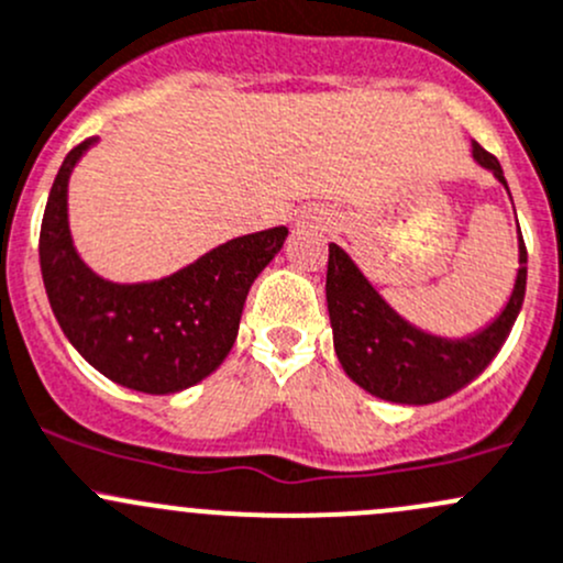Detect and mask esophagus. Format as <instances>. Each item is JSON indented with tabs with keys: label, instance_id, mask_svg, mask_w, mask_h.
<instances>
[{
	"label": "esophagus",
	"instance_id": "obj_1",
	"mask_svg": "<svg viewBox=\"0 0 563 563\" xmlns=\"http://www.w3.org/2000/svg\"><path fill=\"white\" fill-rule=\"evenodd\" d=\"M297 227L299 229H329L331 227V218L323 216V212L307 210V212H301V216H299Z\"/></svg>",
	"mask_w": 563,
	"mask_h": 563
}]
</instances>
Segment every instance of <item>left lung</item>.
I'll use <instances>...</instances> for the list:
<instances>
[{
  "instance_id": "8db88e82",
  "label": "left lung",
  "mask_w": 563,
  "mask_h": 563,
  "mask_svg": "<svg viewBox=\"0 0 563 563\" xmlns=\"http://www.w3.org/2000/svg\"><path fill=\"white\" fill-rule=\"evenodd\" d=\"M472 158L507 188L501 164L477 142H472ZM523 294L526 245L520 229L510 299L483 329L464 336L431 334L401 318L356 262L340 245H329L327 305L336 358L356 386L396 405H431L475 380L510 334Z\"/></svg>"
}]
</instances>
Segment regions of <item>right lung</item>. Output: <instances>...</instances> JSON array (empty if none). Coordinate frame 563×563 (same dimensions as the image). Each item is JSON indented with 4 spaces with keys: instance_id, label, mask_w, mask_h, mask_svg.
Instances as JSON below:
<instances>
[{
    "instance_id": "1",
    "label": "right lung",
    "mask_w": 563,
    "mask_h": 563,
    "mask_svg": "<svg viewBox=\"0 0 563 563\" xmlns=\"http://www.w3.org/2000/svg\"><path fill=\"white\" fill-rule=\"evenodd\" d=\"M93 142L82 140L67 153L47 197L40 229L47 301L64 336L93 369L140 394H177L229 356L247 291L288 229L234 236L158 280H104L80 258L67 207L69 175Z\"/></svg>"
}]
</instances>
